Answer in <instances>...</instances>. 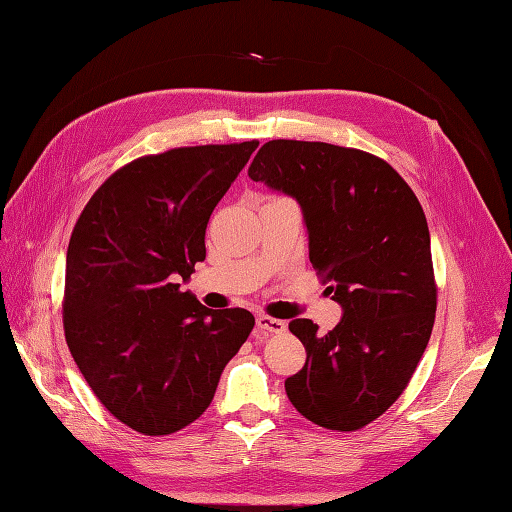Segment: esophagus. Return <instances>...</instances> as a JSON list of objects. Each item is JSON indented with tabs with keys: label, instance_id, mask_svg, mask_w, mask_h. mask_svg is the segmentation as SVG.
<instances>
[{
	"label": "esophagus",
	"instance_id": "34e87169",
	"mask_svg": "<svg viewBox=\"0 0 512 512\" xmlns=\"http://www.w3.org/2000/svg\"><path fill=\"white\" fill-rule=\"evenodd\" d=\"M257 329L261 331V334H281V331H285V323L279 318H270L266 314H259Z\"/></svg>",
	"mask_w": 512,
	"mask_h": 512
}]
</instances>
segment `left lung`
Returning a JSON list of instances; mask_svg holds the SVG:
<instances>
[{"label": "left lung", "instance_id": "8db88e82", "mask_svg": "<svg viewBox=\"0 0 512 512\" xmlns=\"http://www.w3.org/2000/svg\"><path fill=\"white\" fill-rule=\"evenodd\" d=\"M303 211L310 261L340 307L320 334L294 318L305 366L285 379L292 406L327 430L353 432L399 399L436 314L430 229L408 183L373 154L323 141L272 139L248 168Z\"/></svg>", "mask_w": 512, "mask_h": 512}]
</instances>
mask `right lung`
<instances>
[{
    "instance_id": "obj_1",
    "label": "right lung",
    "mask_w": 512,
    "mask_h": 512,
    "mask_svg": "<svg viewBox=\"0 0 512 512\" xmlns=\"http://www.w3.org/2000/svg\"><path fill=\"white\" fill-rule=\"evenodd\" d=\"M259 141L174 148L106 178L71 233L63 325L93 395L135 432L196 421L255 318L181 290L205 261L211 211Z\"/></svg>"
}]
</instances>
